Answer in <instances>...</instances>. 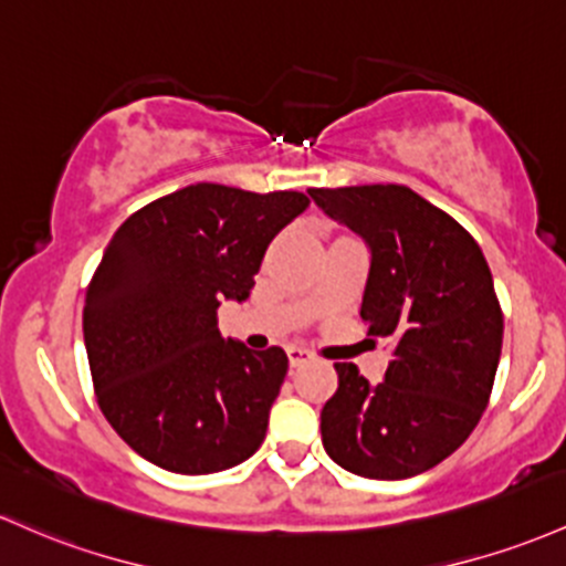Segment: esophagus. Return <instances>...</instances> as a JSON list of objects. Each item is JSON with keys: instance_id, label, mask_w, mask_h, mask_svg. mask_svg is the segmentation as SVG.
I'll return each mask as SVG.
<instances>
[{"instance_id": "esophagus-1", "label": "esophagus", "mask_w": 566, "mask_h": 566, "mask_svg": "<svg viewBox=\"0 0 566 566\" xmlns=\"http://www.w3.org/2000/svg\"><path fill=\"white\" fill-rule=\"evenodd\" d=\"M287 357H290V365H293V368H301V365H306L308 359H312V352L301 349V346H290Z\"/></svg>"}]
</instances>
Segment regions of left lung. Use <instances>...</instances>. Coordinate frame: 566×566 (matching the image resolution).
I'll return each mask as SVG.
<instances>
[{
    "mask_svg": "<svg viewBox=\"0 0 566 566\" xmlns=\"http://www.w3.org/2000/svg\"><path fill=\"white\" fill-rule=\"evenodd\" d=\"M316 207L370 250L359 316L392 340L384 381L335 363L322 408L335 464L400 481L451 457L486 411L502 349V312L475 239L406 185L308 190Z\"/></svg>",
    "mask_w": 566,
    "mask_h": 566,
    "instance_id": "1",
    "label": "left lung"
}]
</instances>
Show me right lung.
Here are the masks:
<instances>
[{
  "label": "right lung",
  "instance_id": "1",
  "mask_svg": "<svg viewBox=\"0 0 566 566\" xmlns=\"http://www.w3.org/2000/svg\"><path fill=\"white\" fill-rule=\"evenodd\" d=\"M306 207L295 190L198 182L112 235L85 293V352L98 408L147 462L209 475L260 449L287 354L226 340L217 308L250 297L269 244Z\"/></svg>",
  "mask_w": 566,
  "mask_h": 566
}]
</instances>
